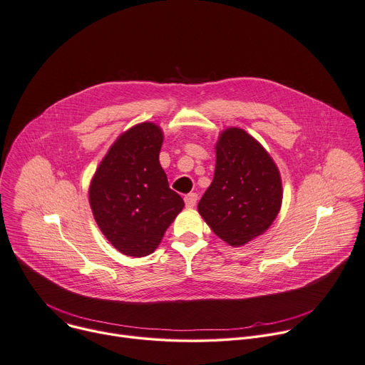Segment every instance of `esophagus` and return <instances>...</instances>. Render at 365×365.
<instances>
[{"instance_id": "esophagus-1", "label": "esophagus", "mask_w": 365, "mask_h": 365, "mask_svg": "<svg viewBox=\"0 0 365 365\" xmlns=\"http://www.w3.org/2000/svg\"><path fill=\"white\" fill-rule=\"evenodd\" d=\"M197 194L195 192H190V194H187L185 197H184V201H185V206L188 207V209H192L194 206H195V203H197Z\"/></svg>"}]
</instances>
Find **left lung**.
I'll return each instance as SVG.
<instances>
[{"label": "left lung", "mask_w": 365, "mask_h": 365, "mask_svg": "<svg viewBox=\"0 0 365 365\" xmlns=\"http://www.w3.org/2000/svg\"><path fill=\"white\" fill-rule=\"evenodd\" d=\"M215 149V177L197 209L226 244L247 245L279 213L281 175L267 149L240 128L222 130Z\"/></svg>", "instance_id": "8db88e82"}]
</instances>
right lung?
<instances>
[{"instance_id": "add662e5", "label": "right lung", "mask_w": 365, "mask_h": 365, "mask_svg": "<svg viewBox=\"0 0 365 365\" xmlns=\"http://www.w3.org/2000/svg\"><path fill=\"white\" fill-rule=\"evenodd\" d=\"M164 132L152 121L121 133L97 167L88 188L94 219L123 255L146 257L184 209L159 164Z\"/></svg>"}]
</instances>
